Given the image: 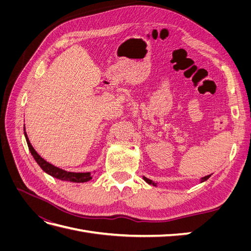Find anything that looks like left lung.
Here are the masks:
<instances>
[{"label":"left lung","instance_id":"1","mask_svg":"<svg viewBox=\"0 0 251 251\" xmlns=\"http://www.w3.org/2000/svg\"><path fill=\"white\" fill-rule=\"evenodd\" d=\"M210 177V175H208V176H205V177H203L202 179H201V182H204V181H206L208 178ZM143 179H144V181H146V182H148V183L149 184H153L154 186H157V184L155 183V182H153V181H151V180H150V179H148L147 177H143Z\"/></svg>","mask_w":251,"mask_h":251}]
</instances>
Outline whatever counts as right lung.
<instances>
[{
  "label": "right lung",
  "instance_id": "obj_1",
  "mask_svg": "<svg viewBox=\"0 0 251 251\" xmlns=\"http://www.w3.org/2000/svg\"><path fill=\"white\" fill-rule=\"evenodd\" d=\"M25 133V137H26V141L28 144V148L29 151H31V155L33 156V158L35 159V161L37 162L41 166V169L45 172L49 174L50 176L54 177L56 179L59 180H63V181H70V182H76V183H82V182H87L90 181L92 179V175L91 173H72V172H67L64 171L59 168H56L53 164L47 162L45 159H43L39 154L36 153V151L33 149V147L31 146V143H30L28 137H27V134Z\"/></svg>",
  "mask_w": 251,
  "mask_h": 251
}]
</instances>
